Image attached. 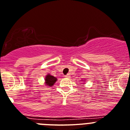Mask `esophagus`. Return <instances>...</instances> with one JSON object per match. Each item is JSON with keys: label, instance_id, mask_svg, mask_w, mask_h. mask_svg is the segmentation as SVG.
<instances>
[{"label": "esophagus", "instance_id": "esophagus-1", "mask_svg": "<svg viewBox=\"0 0 130 130\" xmlns=\"http://www.w3.org/2000/svg\"><path fill=\"white\" fill-rule=\"evenodd\" d=\"M65 77L66 78H69L71 77V76H70L69 74H67V75H65Z\"/></svg>", "mask_w": 130, "mask_h": 130}]
</instances>
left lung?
Instances as JSON below:
<instances>
[{
	"label": "left lung",
	"mask_w": 130,
	"mask_h": 130,
	"mask_svg": "<svg viewBox=\"0 0 130 130\" xmlns=\"http://www.w3.org/2000/svg\"><path fill=\"white\" fill-rule=\"evenodd\" d=\"M84 81H85V80H84Z\"/></svg>",
	"instance_id": "obj_1"
}]
</instances>
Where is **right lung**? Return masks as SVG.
<instances>
[{
	"mask_svg": "<svg viewBox=\"0 0 130 130\" xmlns=\"http://www.w3.org/2000/svg\"><path fill=\"white\" fill-rule=\"evenodd\" d=\"M57 81V78L54 76H52L51 74H47L45 77V84L48 86L51 87L55 84V82Z\"/></svg>",
	"mask_w": 130,
	"mask_h": 130,
	"instance_id": "obj_1",
	"label": "right lung"
}]
</instances>
